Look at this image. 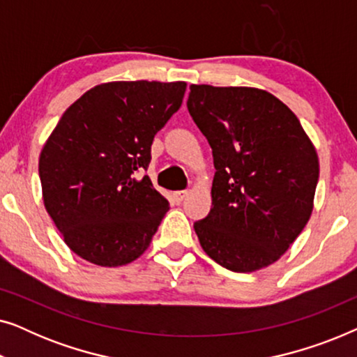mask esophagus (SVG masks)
I'll return each instance as SVG.
<instances>
[{"instance_id": "obj_1", "label": "esophagus", "mask_w": 357, "mask_h": 357, "mask_svg": "<svg viewBox=\"0 0 357 357\" xmlns=\"http://www.w3.org/2000/svg\"><path fill=\"white\" fill-rule=\"evenodd\" d=\"M187 197H188V192H175V193H174V199H175V202H177V203H182L183 199L187 198Z\"/></svg>"}]
</instances>
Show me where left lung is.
I'll return each instance as SVG.
<instances>
[{"label":"left lung","mask_w":357,"mask_h":357,"mask_svg":"<svg viewBox=\"0 0 357 357\" xmlns=\"http://www.w3.org/2000/svg\"><path fill=\"white\" fill-rule=\"evenodd\" d=\"M187 107L216 169L211 211L193 226L199 245L236 273L273 265L314 209V143L294 112L258 87L192 84Z\"/></svg>","instance_id":"8db88e82"}]
</instances>
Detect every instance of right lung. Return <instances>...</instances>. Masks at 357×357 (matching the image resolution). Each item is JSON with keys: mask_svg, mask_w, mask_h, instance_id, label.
<instances>
[{"mask_svg": "<svg viewBox=\"0 0 357 357\" xmlns=\"http://www.w3.org/2000/svg\"><path fill=\"white\" fill-rule=\"evenodd\" d=\"M187 82L112 81L68 107L38 158L42 198L82 260L115 268L148 250L169 202L141 172Z\"/></svg>", "mask_w": 357, "mask_h": 357, "instance_id": "add662e5", "label": "right lung"}]
</instances>
